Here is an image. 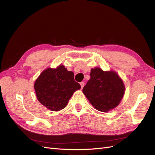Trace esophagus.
Returning <instances> with one entry per match:
<instances>
[{"label":"esophagus","instance_id":"1","mask_svg":"<svg viewBox=\"0 0 155 155\" xmlns=\"http://www.w3.org/2000/svg\"><path fill=\"white\" fill-rule=\"evenodd\" d=\"M84 85H85V83L84 82H81L80 83V85H81V88H83V87H84Z\"/></svg>","mask_w":155,"mask_h":155}]
</instances>
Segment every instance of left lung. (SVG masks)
Segmentation results:
<instances>
[{"mask_svg":"<svg viewBox=\"0 0 155 155\" xmlns=\"http://www.w3.org/2000/svg\"><path fill=\"white\" fill-rule=\"evenodd\" d=\"M91 79L83 88V92L95 109L107 112L118 105L125 92L121 78L115 72L92 68Z\"/></svg>","mask_w":155,"mask_h":155,"instance_id":"left-lung-1","label":"left lung"}]
</instances>
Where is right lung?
Returning <instances> with one entry per match:
<instances>
[{"instance_id": "1", "label": "right lung", "mask_w": 155, "mask_h": 155, "mask_svg": "<svg viewBox=\"0 0 155 155\" xmlns=\"http://www.w3.org/2000/svg\"><path fill=\"white\" fill-rule=\"evenodd\" d=\"M80 88L74 80V72L68 71L63 65L45 70L34 84L37 100L52 111L64 109L73 93Z\"/></svg>"}]
</instances>
